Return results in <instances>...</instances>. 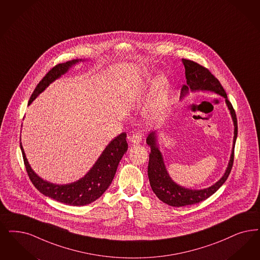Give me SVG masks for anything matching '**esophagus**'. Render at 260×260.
<instances>
[{
	"instance_id": "obj_1",
	"label": "esophagus",
	"mask_w": 260,
	"mask_h": 260,
	"mask_svg": "<svg viewBox=\"0 0 260 260\" xmlns=\"http://www.w3.org/2000/svg\"><path fill=\"white\" fill-rule=\"evenodd\" d=\"M130 141L131 143L134 144H140L142 142V135L139 133H135V134L130 136Z\"/></svg>"
}]
</instances>
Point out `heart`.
<instances>
[{
  "label": "heart",
  "mask_w": 260,
  "mask_h": 260,
  "mask_svg": "<svg viewBox=\"0 0 260 260\" xmlns=\"http://www.w3.org/2000/svg\"><path fill=\"white\" fill-rule=\"evenodd\" d=\"M170 98V83L168 79L160 77L154 82L152 97L145 116L151 122H157L163 117Z\"/></svg>",
  "instance_id": "obj_1"
}]
</instances>
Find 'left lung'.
I'll list each match as a JSON object with an SVG mask.
<instances>
[{
	"instance_id": "left-lung-1",
	"label": "left lung",
	"mask_w": 260,
	"mask_h": 260,
	"mask_svg": "<svg viewBox=\"0 0 260 260\" xmlns=\"http://www.w3.org/2000/svg\"><path fill=\"white\" fill-rule=\"evenodd\" d=\"M182 62L185 68L186 85H183L181 88L180 99H183L190 91L194 92V91H201V90L211 91L223 97L233 121L234 136H233L231 158L223 175L210 187L201 189V190H194V189L185 188L173 181L168 173L166 165L164 162L163 155L160 151L159 144L157 141L156 131L148 135V137L146 138V144L150 146L151 152L149 154L147 174H148L151 189L160 201L174 207L192 205L202 201H205L214 192H217L221 185L225 182V180L228 179L231 173L232 165H233L234 146L236 143L237 131H238L235 111L231 105V102L229 101L228 95L223 87H221L219 80L215 77L207 68H203L201 64L192 60L182 58Z\"/></svg>"
}]
</instances>
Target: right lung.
Segmentation results:
<instances>
[{"label": "right lung", "mask_w": 260, "mask_h": 260, "mask_svg": "<svg viewBox=\"0 0 260 260\" xmlns=\"http://www.w3.org/2000/svg\"><path fill=\"white\" fill-rule=\"evenodd\" d=\"M84 60L85 59L82 58L72 59L57 64L52 68L35 88L28 105H30V103L41 92H43L50 86V84L66 74L73 66ZM20 148L29 179L39 192L57 202L66 203L68 205L83 206L95 202L109 188L115 177L117 166L128 149V144L126 142L125 132L118 135L107 145L96 162L86 173V175H84V177L75 182L68 184H54L42 179L29 166L22 143H20Z\"/></svg>", "instance_id": "1"}]
</instances>
